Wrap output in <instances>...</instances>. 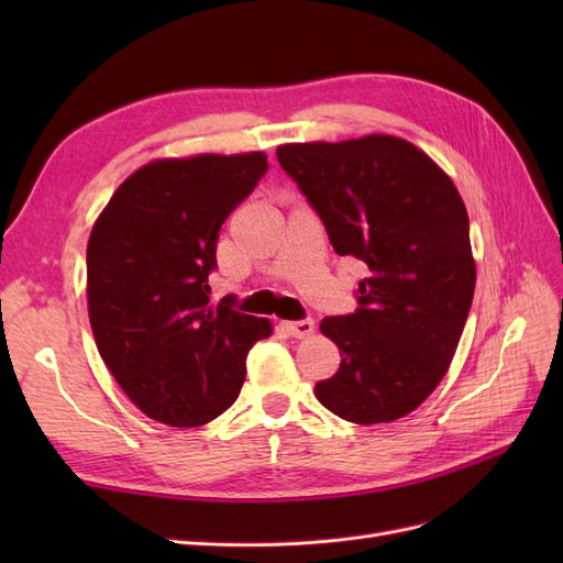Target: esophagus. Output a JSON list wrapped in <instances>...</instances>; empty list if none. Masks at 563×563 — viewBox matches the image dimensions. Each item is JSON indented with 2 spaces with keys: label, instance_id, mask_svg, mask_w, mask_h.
<instances>
[{
  "label": "esophagus",
  "instance_id": "esophagus-1",
  "mask_svg": "<svg viewBox=\"0 0 563 563\" xmlns=\"http://www.w3.org/2000/svg\"><path fill=\"white\" fill-rule=\"evenodd\" d=\"M286 331L294 338H310L314 333V321L312 319H300V321H286Z\"/></svg>",
  "mask_w": 563,
  "mask_h": 563
}]
</instances>
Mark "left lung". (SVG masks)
Masks as SVG:
<instances>
[{"instance_id":"8db88e82","label":"left lung","mask_w":563,"mask_h":563,"mask_svg":"<svg viewBox=\"0 0 563 563\" xmlns=\"http://www.w3.org/2000/svg\"><path fill=\"white\" fill-rule=\"evenodd\" d=\"M277 159L335 253L368 267L360 310L319 323L343 362L314 395L356 424L399 420L446 376L472 308L465 201L444 168L397 135L286 143Z\"/></svg>"}]
</instances>
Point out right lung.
Instances as JSON below:
<instances>
[{
	"label": "right lung",
	"instance_id": "add662e5",
	"mask_svg": "<svg viewBox=\"0 0 563 563\" xmlns=\"http://www.w3.org/2000/svg\"><path fill=\"white\" fill-rule=\"evenodd\" d=\"M265 172L261 150L155 159L96 218L87 246L96 347L152 420L199 428L225 413L249 350L272 335L269 319L209 300L218 230Z\"/></svg>",
	"mask_w": 563,
	"mask_h": 563
}]
</instances>
